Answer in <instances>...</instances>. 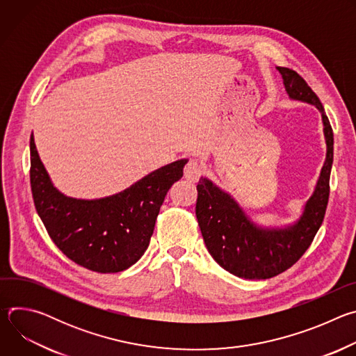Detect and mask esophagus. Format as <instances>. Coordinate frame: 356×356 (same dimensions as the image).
I'll return each instance as SVG.
<instances>
[{"instance_id": "esophagus-1", "label": "esophagus", "mask_w": 356, "mask_h": 356, "mask_svg": "<svg viewBox=\"0 0 356 356\" xmlns=\"http://www.w3.org/2000/svg\"><path fill=\"white\" fill-rule=\"evenodd\" d=\"M202 175V165L197 159H190L184 166V176L186 179L195 181Z\"/></svg>"}]
</instances>
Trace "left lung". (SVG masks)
<instances>
[{"mask_svg":"<svg viewBox=\"0 0 356 356\" xmlns=\"http://www.w3.org/2000/svg\"><path fill=\"white\" fill-rule=\"evenodd\" d=\"M277 70L290 98L313 104L320 110L327 142L325 163L300 220L286 228H259L248 220L235 200L213 181L201 177L197 184L195 216L209 252L227 272L249 280L277 276L304 255L323 224L330 197L334 134L328 117L306 80L291 69L277 67Z\"/></svg>","mask_w":356,"mask_h":356,"instance_id":"8db88e82","label":"left lung"}]
</instances>
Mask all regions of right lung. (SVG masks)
<instances>
[{
    "mask_svg": "<svg viewBox=\"0 0 356 356\" xmlns=\"http://www.w3.org/2000/svg\"><path fill=\"white\" fill-rule=\"evenodd\" d=\"M31 188L35 209L55 245L74 264L117 273L136 264L149 246L156 217L186 159L149 173L124 191L98 198L63 195L50 181L31 135Z\"/></svg>",
    "mask_w": 356,
    "mask_h": 356,
    "instance_id": "obj_1",
    "label": "right lung"
}]
</instances>
